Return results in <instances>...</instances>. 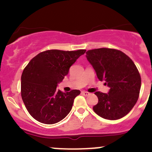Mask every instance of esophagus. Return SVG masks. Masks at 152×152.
Masks as SVG:
<instances>
[{
	"mask_svg": "<svg viewBox=\"0 0 152 152\" xmlns=\"http://www.w3.org/2000/svg\"><path fill=\"white\" fill-rule=\"evenodd\" d=\"M82 95H83V96H89V95H90V93H89L88 92H86V91H82Z\"/></svg>",
	"mask_w": 152,
	"mask_h": 152,
	"instance_id": "34e87169",
	"label": "esophagus"
}]
</instances>
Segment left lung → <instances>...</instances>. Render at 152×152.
Here are the masks:
<instances>
[{"label": "left lung", "instance_id": "left-lung-1", "mask_svg": "<svg viewBox=\"0 0 152 152\" xmlns=\"http://www.w3.org/2000/svg\"><path fill=\"white\" fill-rule=\"evenodd\" d=\"M86 57L100 81L110 87L108 93L96 92L99 102L95 113L103 118L118 120L128 114L137 102L141 79L133 61L122 51L112 48L93 49Z\"/></svg>", "mask_w": 152, "mask_h": 152}]
</instances>
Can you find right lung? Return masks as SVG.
Wrapping results in <instances>:
<instances>
[{"instance_id":"1","label":"right lung","mask_w":152,"mask_h":152,"mask_svg":"<svg viewBox=\"0 0 152 152\" xmlns=\"http://www.w3.org/2000/svg\"><path fill=\"white\" fill-rule=\"evenodd\" d=\"M86 50H48L33 58L21 76V96L29 114L45 124L59 122L68 115L80 90H56L69 69Z\"/></svg>"}]
</instances>
